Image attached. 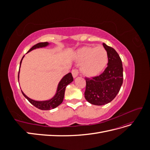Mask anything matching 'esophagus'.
<instances>
[{
	"label": "esophagus",
	"mask_w": 150,
	"mask_h": 150,
	"mask_svg": "<svg viewBox=\"0 0 150 150\" xmlns=\"http://www.w3.org/2000/svg\"><path fill=\"white\" fill-rule=\"evenodd\" d=\"M78 74H79V71H78V69H72V76H73L74 78H76V77L78 76Z\"/></svg>",
	"instance_id": "1"
}]
</instances>
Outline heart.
Here are the masks:
<instances>
[{
	"instance_id": "b5f03b06",
	"label": "heart",
	"mask_w": 150,
	"mask_h": 150,
	"mask_svg": "<svg viewBox=\"0 0 150 150\" xmlns=\"http://www.w3.org/2000/svg\"><path fill=\"white\" fill-rule=\"evenodd\" d=\"M76 57L81 62V72L89 77L99 74L108 62V52L103 46L83 47L77 51Z\"/></svg>"
}]
</instances>
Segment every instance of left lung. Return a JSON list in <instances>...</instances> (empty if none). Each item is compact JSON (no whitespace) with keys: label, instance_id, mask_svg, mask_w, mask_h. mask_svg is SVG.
Segmentation results:
<instances>
[{"label":"left lung","instance_id":"left-lung-1","mask_svg":"<svg viewBox=\"0 0 150 150\" xmlns=\"http://www.w3.org/2000/svg\"><path fill=\"white\" fill-rule=\"evenodd\" d=\"M103 45L108 52V67L99 76L85 78V99L89 103L97 106L112 101L119 93L123 81V68L119 54L105 43Z\"/></svg>","mask_w":150,"mask_h":150}]
</instances>
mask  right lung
Instances as JSON below:
<instances>
[{
  "label": "right lung",
  "mask_w": 150,
  "mask_h": 150,
  "mask_svg": "<svg viewBox=\"0 0 150 150\" xmlns=\"http://www.w3.org/2000/svg\"><path fill=\"white\" fill-rule=\"evenodd\" d=\"M49 43L47 42H39L37 44L34 45V46L32 47L29 50V51L28 52H30L31 51H33V50L35 49L47 47V46H49ZM24 57V56L22 57V59L21 61L20 67H21V65L22 63V59H23ZM19 72H20V69L19 71V74H18V79H19ZM72 81H73V78H72V74L71 73V72L65 75L61 79L60 82L59 83L55 95H54V96L51 99H49V100L35 101V100H33V99H32L29 98V97L27 96L23 92H22V90H21V91H22V94L24 95V96L35 107L39 109V110H52V109L56 108L59 105H60V104L62 103L63 99H64V93H65V90H66V86L69 84H70L71 83H72Z\"/></svg>",
  "instance_id": "add662e5"
}]
</instances>
